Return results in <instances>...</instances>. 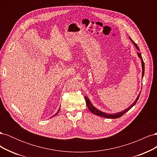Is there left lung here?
<instances>
[{
  "instance_id": "1",
  "label": "left lung",
  "mask_w": 157,
  "mask_h": 157,
  "mask_svg": "<svg viewBox=\"0 0 157 157\" xmlns=\"http://www.w3.org/2000/svg\"><path fill=\"white\" fill-rule=\"evenodd\" d=\"M130 40H132V42H133V43L134 44V45H135V46H136V48H137V49L140 50V49H139V47L137 46V44H136V43H135V42L132 40L131 38H130ZM137 54H138L139 58H140L141 59V63H142V69H143V71H142V77H144V71H145V65H144V61L143 58H142V57H141V54L140 53H137ZM140 93H141V92H140ZM140 95L139 94V95H138V96H137V98H136V101H134V103H133L132 105H130L129 107H128V109H125L124 111H122V112L118 113H115V114H107V113H103V112H101V111H100L98 110V109H97L96 107H94L92 105V104L91 103V102H90V101L89 100V99L87 98V96H84V98H85V101H86V105H87V107H88V109H89V110H90V111H91L93 114H95V115H98V116H100V117H105V118H119V117H122L123 115H124V113H126L127 111H129L130 109L133 106H134V105H135V104H136V102H137V101L138 100V99H139V98H140Z\"/></svg>"
}]
</instances>
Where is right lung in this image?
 <instances>
[{
    "label": "right lung",
    "mask_w": 157,
    "mask_h": 157,
    "mask_svg": "<svg viewBox=\"0 0 157 157\" xmlns=\"http://www.w3.org/2000/svg\"><path fill=\"white\" fill-rule=\"evenodd\" d=\"M59 109H60V108H59ZM59 110H58V113H56V114H55V115H57V114H58V112H59ZM55 115H54V116H55ZM54 116H53V117H54Z\"/></svg>",
    "instance_id": "right-lung-1"
}]
</instances>
